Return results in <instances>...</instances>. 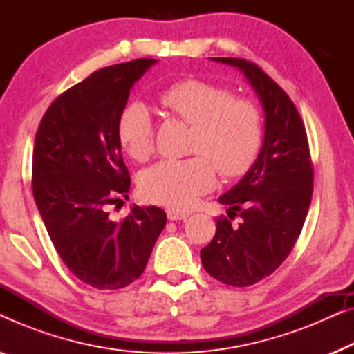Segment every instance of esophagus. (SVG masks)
Wrapping results in <instances>:
<instances>
[{"mask_svg": "<svg viewBox=\"0 0 354 354\" xmlns=\"http://www.w3.org/2000/svg\"><path fill=\"white\" fill-rule=\"evenodd\" d=\"M188 217V212H180L176 209H167V219L169 221H183Z\"/></svg>", "mask_w": 354, "mask_h": 354, "instance_id": "1", "label": "esophagus"}]
</instances>
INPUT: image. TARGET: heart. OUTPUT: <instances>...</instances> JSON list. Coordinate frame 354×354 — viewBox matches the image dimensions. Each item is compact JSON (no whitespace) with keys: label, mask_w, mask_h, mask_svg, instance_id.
<instances>
[{"label":"heart","mask_w":354,"mask_h":354,"mask_svg":"<svg viewBox=\"0 0 354 354\" xmlns=\"http://www.w3.org/2000/svg\"><path fill=\"white\" fill-rule=\"evenodd\" d=\"M164 109L192 125L188 151L198 156L161 161L143 172L140 190L148 201L171 209H187L216 183V169L236 177L253 164L259 151L261 115L250 100L235 98L224 86L187 79L159 95ZM118 138L135 161H147L154 151V125L147 106L125 104L118 118ZM213 163L211 165L210 162Z\"/></svg>","instance_id":"heart-1"}]
</instances>
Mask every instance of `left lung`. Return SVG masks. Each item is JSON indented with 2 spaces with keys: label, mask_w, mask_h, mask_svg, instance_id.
Segmentation results:
<instances>
[{
  "label": "left lung",
  "mask_w": 354,
  "mask_h": 354,
  "mask_svg": "<svg viewBox=\"0 0 354 354\" xmlns=\"http://www.w3.org/2000/svg\"><path fill=\"white\" fill-rule=\"evenodd\" d=\"M236 67L264 113L259 154L239 183L219 196L229 206L216 221V235L201 250L206 272L225 285L248 287L268 277L297 243L313 196L306 130L288 95L253 62L211 57ZM241 216L239 225L231 219Z\"/></svg>",
  "instance_id": "left-lung-1"
}]
</instances>
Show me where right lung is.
<instances>
[{
  "label": "right lung",
  "instance_id": "obj_1",
  "mask_svg": "<svg viewBox=\"0 0 354 354\" xmlns=\"http://www.w3.org/2000/svg\"><path fill=\"white\" fill-rule=\"evenodd\" d=\"M156 62L143 57L93 72L53 101L35 137L38 212L67 269L98 290L138 279L167 221L156 206L133 205L120 222L108 212L130 188L115 130L119 113Z\"/></svg>",
  "mask_w": 354,
  "mask_h": 354
}]
</instances>
